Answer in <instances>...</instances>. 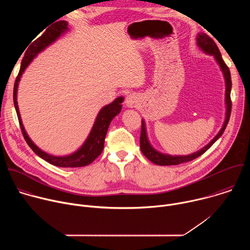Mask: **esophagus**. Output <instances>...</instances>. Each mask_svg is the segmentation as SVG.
I'll return each instance as SVG.
<instances>
[{"label":"esophagus","mask_w":250,"mask_h":250,"mask_svg":"<svg viewBox=\"0 0 250 250\" xmlns=\"http://www.w3.org/2000/svg\"><path fill=\"white\" fill-rule=\"evenodd\" d=\"M139 98L136 94H129L125 98V104L128 106V108H134L138 104Z\"/></svg>","instance_id":"esophagus-1"}]
</instances>
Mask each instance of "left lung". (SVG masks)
I'll list each match as a JSON object with an SVG mask.
<instances>
[{
	"label": "left lung",
	"instance_id": "8db88e82",
	"mask_svg": "<svg viewBox=\"0 0 250 250\" xmlns=\"http://www.w3.org/2000/svg\"><path fill=\"white\" fill-rule=\"evenodd\" d=\"M197 45L198 47L204 51L205 53L213 56L215 60L217 61V63L219 64L224 78H225V83H226V96H225V102H226V119L224 122V125L221 128V130L218 132V134L213 137L208 144L204 146L203 148H201L200 150H198L197 152L191 153L189 155H170V154H165V153H161L159 151H157L149 142L148 136H147V131H146V122L144 121V119L141 120V132H140V149L141 152L144 153V155L150 160L152 163L156 164V165H178L181 164L184 162H188L191 161L193 159H196L197 157L201 156L203 153H205L215 142L222 136V134L224 133L228 123L229 121V117H230V112H231V101H230V91H231V78H230V72L229 69L227 66V64L225 63V61L223 60L222 54L217 46V44L215 43L208 35H207L204 32H200L198 33L197 38Z\"/></svg>",
	"mask_w": 250,
	"mask_h": 250
}]
</instances>
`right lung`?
<instances>
[{"label": "right lung", "instance_id": "add662e5", "mask_svg": "<svg viewBox=\"0 0 250 250\" xmlns=\"http://www.w3.org/2000/svg\"><path fill=\"white\" fill-rule=\"evenodd\" d=\"M69 30L68 28V22L66 21H59L50 25L41 37L33 42L27 50L24 53V56L21 60V65L19 75L16 79L15 86H14V104L16 112L18 115V119L20 122V125L21 128V132L23 134V137L26 141L28 146L33 150V152L39 155L43 160L47 161L48 163L58 166V167H83L87 166L90 163H92L103 151L104 145V137L108 131V128L110 126L111 122L113 119L121 113L122 110V103L124 102V97H119L115 101H113L111 104H106L100 110L96 121L93 125V127L87 137V139L84 141L82 146H80L75 152L64 155V156H55L52 154H49L43 150H42L38 146L34 145V142L29 138L27 135L24 126L21 122V114L19 111L18 105V87L19 82L21 78L22 73L24 72L25 68L30 64V62L38 56L39 53L43 51L47 46L52 44L54 42H56L62 34L66 33Z\"/></svg>", "mask_w": 250, "mask_h": 250}]
</instances>
